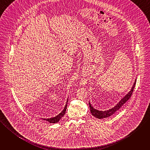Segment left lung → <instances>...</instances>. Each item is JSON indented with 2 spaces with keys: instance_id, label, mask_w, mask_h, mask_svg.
Here are the masks:
<instances>
[{
  "instance_id": "obj_1",
  "label": "left lung",
  "mask_w": 150,
  "mask_h": 150,
  "mask_svg": "<svg viewBox=\"0 0 150 150\" xmlns=\"http://www.w3.org/2000/svg\"><path fill=\"white\" fill-rule=\"evenodd\" d=\"M136 84V79L135 81V82L133 85V86L132 87L131 90L123 98L121 99V100L114 107V108L108 110H105V111H100L96 109H94L93 107L92 106V105L90 104V102L89 101V105H90V111L91 114L96 117L98 118V119H103V118H105V117H108L112 115H113L116 111H117L119 109H120L121 107L128 100L130 97H131L132 93L134 91V89L135 88V85Z\"/></svg>"
}]
</instances>
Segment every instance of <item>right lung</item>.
Here are the masks:
<instances>
[{
	"label": "right lung",
	"instance_id": "1",
	"mask_svg": "<svg viewBox=\"0 0 150 150\" xmlns=\"http://www.w3.org/2000/svg\"><path fill=\"white\" fill-rule=\"evenodd\" d=\"M68 99L67 100V104L65 106V108H64L63 110L58 115H57L56 116L54 117H52V118H49V119H44L42 118V120H45L50 123H56L57 122H58L60 119L65 115V113H66V110H67V103H68Z\"/></svg>",
	"mask_w": 150,
	"mask_h": 150
}]
</instances>
